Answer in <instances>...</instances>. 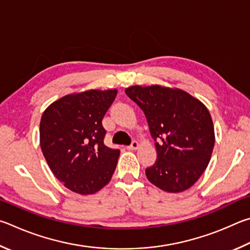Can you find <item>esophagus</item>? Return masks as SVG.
<instances>
[{
    "mask_svg": "<svg viewBox=\"0 0 250 250\" xmlns=\"http://www.w3.org/2000/svg\"><path fill=\"white\" fill-rule=\"evenodd\" d=\"M139 148V144L137 143V142H133L132 144H130V145L127 147V149H129V150H136V149H138Z\"/></svg>",
    "mask_w": 250,
    "mask_h": 250,
    "instance_id": "34e87169",
    "label": "esophagus"
}]
</instances>
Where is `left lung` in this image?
Instances as JSON below:
<instances>
[{
	"label": "left lung",
	"mask_w": 250,
	"mask_h": 250,
	"mask_svg": "<svg viewBox=\"0 0 250 250\" xmlns=\"http://www.w3.org/2000/svg\"><path fill=\"white\" fill-rule=\"evenodd\" d=\"M125 93L143 109L154 138L157 159L146 169L152 185L170 193L189 189L211 159L215 143L207 106L180 89L133 85Z\"/></svg>",
	"instance_id": "8db88e82"
}]
</instances>
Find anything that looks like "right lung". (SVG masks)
I'll list each match as a JSON object with an SVG mask.
<instances>
[{"mask_svg": "<svg viewBox=\"0 0 250 250\" xmlns=\"http://www.w3.org/2000/svg\"><path fill=\"white\" fill-rule=\"evenodd\" d=\"M117 90L64 95L42 113L41 147L52 173L65 188L87 195L100 191L115 171L120 150L104 144L102 125Z\"/></svg>", "mask_w": 250, "mask_h": 250, "instance_id": "obj_1", "label": "right lung"}]
</instances>
